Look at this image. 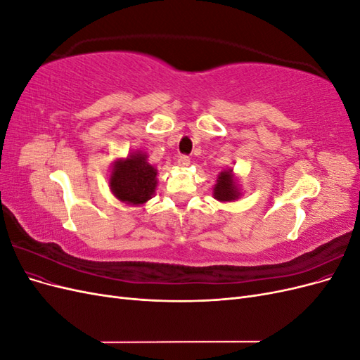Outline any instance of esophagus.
Instances as JSON below:
<instances>
[{
  "instance_id": "34e87169",
  "label": "esophagus",
  "mask_w": 360,
  "mask_h": 360,
  "mask_svg": "<svg viewBox=\"0 0 360 360\" xmlns=\"http://www.w3.org/2000/svg\"><path fill=\"white\" fill-rule=\"evenodd\" d=\"M179 165L180 167H189L191 165V158L188 155H181L179 158Z\"/></svg>"
}]
</instances>
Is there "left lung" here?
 Here are the masks:
<instances>
[{"instance_id": "1", "label": "left lung", "mask_w": 360, "mask_h": 360, "mask_svg": "<svg viewBox=\"0 0 360 360\" xmlns=\"http://www.w3.org/2000/svg\"><path fill=\"white\" fill-rule=\"evenodd\" d=\"M214 198L219 201H233L238 197L236 183L233 181L231 171H222L214 184Z\"/></svg>"}]
</instances>
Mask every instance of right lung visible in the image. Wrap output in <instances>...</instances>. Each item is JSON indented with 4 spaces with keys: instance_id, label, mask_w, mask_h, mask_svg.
I'll return each instance as SVG.
<instances>
[{
    "instance_id": "right-lung-1",
    "label": "right lung",
    "mask_w": 360,
    "mask_h": 360,
    "mask_svg": "<svg viewBox=\"0 0 360 360\" xmlns=\"http://www.w3.org/2000/svg\"><path fill=\"white\" fill-rule=\"evenodd\" d=\"M156 174L158 169L147 162V156L138 151L126 160L115 162L110 186L120 201L134 205L144 204L155 193Z\"/></svg>"
}]
</instances>
